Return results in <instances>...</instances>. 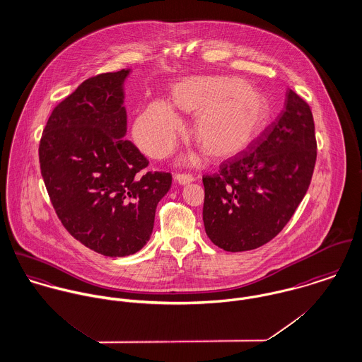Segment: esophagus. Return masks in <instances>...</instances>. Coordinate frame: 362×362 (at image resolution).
I'll return each instance as SVG.
<instances>
[{"mask_svg":"<svg viewBox=\"0 0 362 362\" xmlns=\"http://www.w3.org/2000/svg\"><path fill=\"white\" fill-rule=\"evenodd\" d=\"M175 180H176L179 185L185 186V185H187V183H192V182L194 180V177H193L192 175H186V173H177V175H175Z\"/></svg>","mask_w":362,"mask_h":362,"instance_id":"obj_1","label":"esophagus"}]
</instances>
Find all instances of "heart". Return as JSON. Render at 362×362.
Listing matches in <instances>:
<instances>
[{"instance_id":"1","label":"heart","mask_w":362,"mask_h":362,"mask_svg":"<svg viewBox=\"0 0 362 362\" xmlns=\"http://www.w3.org/2000/svg\"><path fill=\"white\" fill-rule=\"evenodd\" d=\"M172 104L196 114L193 137L211 158H226L243 151L265 129L271 117L268 97L239 78L193 76L176 83ZM183 122L163 100L151 101L137 117L133 134L137 146L148 156H168Z\"/></svg>"}]
</instances>
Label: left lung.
Here are the masks:
<instances>
[{"mask_svg":"<svg viewBox=\"0 0 362 362\" xmlns=\"http://www.w3.org/2000/svg\"><path fill=\"white\" fill-rule=\"evenodd\" d=\"M317 161L310 105L293 90L284 110L245 151L202 177L206 236L225 251L258 248L272 240L303 201Z\"/></svg>","mask_w":362,"mask_h":362,"instance_id":"left-lung-1","label":"left lung"}]
</instances>
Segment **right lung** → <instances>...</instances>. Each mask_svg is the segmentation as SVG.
Wrapping results in <instances>:
<instances>
[{
	"label": "right lung",
	"instance_id": "right-lung-1",
	"mask_svg": "<svg viewBox=\"0 0 362 362\" xmlns=\"http://www.w3.org/2000/svg\"><path fill=\"white\" fill-rule=\"evenodd\" d=\"M130 69L83 81L42 130L39 158L65 229L90 250L126 257L141 250L172 175L141 173L148 160L129 140L123 83Z\"/></svg>",
	"mask_w": 362,
	"mask_h": 362
}]
</instances>
